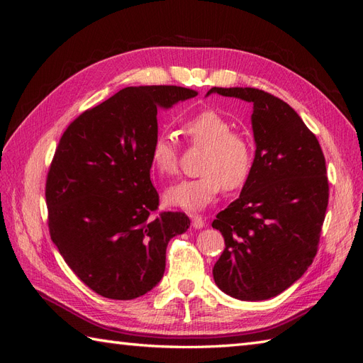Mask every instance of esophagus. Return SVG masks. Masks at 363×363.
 Returning a JSON list of instances; mask_svg holds the SVG:
<instances>
[{"mask_svg": "<svg viewBox=\"0 0 363 363\" xmlns=\"http://www.w3.org/2000/svg\"><path fill=\"white\" fill-rule=\"evenodd\" d=\"M191 219H192V225H194L195 228H201V227H204V219H203V216H200V215H195V213H191Z\"/></svg>", "mask_w": 363, "mask_h": 363, "instance_id": "1", "label": "esophagus"}]
</instances>
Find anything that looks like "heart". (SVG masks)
Masks as SVG:
<instances>
[{
	"label": "heart",
	"mask_w": 363,
	"mask_h": 363,
	"mask_svg": "<svg viewBox=\"0 0 363 363\" xmlns=\"http://www.w3.org/2000/svg\"><path fill=\"white\" fill-rule=\"evenodd\" d=\"M225 115L203 108L180 124V133L192 147H204L199 177L182 180L164 192V201L186 211H199L215 201L223 189L242 188L255 164V147L248 133L232 128ZM150 162L160 175L179 172V148L172 138L159 135L150 147Z\"/></svg>",
	"instance_id": "1"
}]
</instances>
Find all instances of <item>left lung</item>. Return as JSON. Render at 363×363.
<instances>
[{"label": "left lung", "instance_id": "obj_1", "mask_svg": "<svg viewBox=\"0 0 363 363\" xmlns=\"http://www.w3.org/2000/svg\"><path fill=\"white\" fill-rule=\"evenodd\" d=\"M252 103L255 164L239 199L212 227L225 248L213 267L218 288L242 301L268 300L312 265L328 204L320 142L294 108L255 87L207 92Z\"/></svg>", "mask_w": 363, "mask_h": 363}]
</instances>
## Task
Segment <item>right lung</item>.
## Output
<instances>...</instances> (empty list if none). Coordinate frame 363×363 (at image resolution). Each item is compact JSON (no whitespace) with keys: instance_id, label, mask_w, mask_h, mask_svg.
Here are the masks:
<instances>
[{"instance_id":"obj_1","label":"right lung","mask_w":363,"mask_h":363,"mask_svg":"<svg viewBox=\"0 0 363 363\" xmlns=\"http://www.w3.org/2000/svg\"><path fill=\"white\" fill-rule=\"evenodd\" d=\"M195 95L180 86L125 87L63 131L45 183L50 236L98 295L133 300L151 291L169 239L189 228L186 213L159 211L150 147L157 107Z\"/></svg>"}]
</instances>
